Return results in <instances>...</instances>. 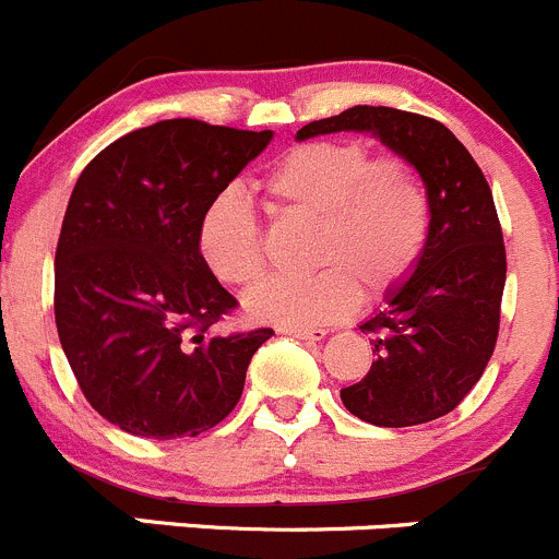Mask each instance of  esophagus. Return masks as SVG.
<instances>
[{"label":"esophagus","mask_w":559,"mask_h":559,"mask_svg":"<svg viewBox=\"0 0 559 559\" xmlns=\"http://www.w3.org/2000/svg\"><path fill=\"white\" fill-rule=\"evenodd\" d=\"M282 334L298 336V340H323L329 331L325 329H312V325H280Z\"/></svg>","instance_id":"esophagus-1"}]
</instances>
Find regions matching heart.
I'll use <instances>...</instances> for the list:
<instances>
[{
	"mask_svg": "<svg viewBox=\"0 0 559 559\" xmlns=\"http://www.w3.org/2000/svg\"><path fill=\"white\" fill-rule=\"evenodd\" d=\"M282 217L318 223L307 277H274L250 298L263 323L314 325L345 318L361 290L385 298L413 274L432 230V201L407 159L374 157L364 141H312L290 148L263 179ZM198 255L228 287L258 285L266 274V236L236 192L214 198L198 225Z\"/></svg>",
	"mask_w": 559,
	"mask_h": 559,
	"instance_id": "1",
	"label": "heart"
}]
</instances>
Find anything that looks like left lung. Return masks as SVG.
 Listing matches in <instances>:
<instances>
[{"mask_svg": "<svg viewBox=\"0 0 559 559\" xmlns=\"http://www.w3.org/2000/svg\"><path fill=\"white\" fill-rule=\"evenodd\" d=\"M372 132L421 174L432 230L416 272L369 318L374 361L340 391L353 416L374 427H416L454 411L484 374L500 331L506 245L489 181L460 138L429 116L353 105L309 121L298 141Z\"/></svg>", "mask_w": 559, "mask_h": 559, "instance_id": "8db88e82", "label": "left lung"}]
</instances>
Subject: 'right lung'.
Returning a JSON list of instances; mask_svg holds the SVG:
<instances>
[{"instance_id":"obj_1","label":"right lung","mask_w":559,"mask_h":559,"mask_svg":"<svg viewBox=\"0 0 559 559\" xmlns=\"http://www.w3.org/2000/svg\"><path fill=\"white\" fill-rule=\"evenodd\" d=\"M272 141L165 119L127 132L84 168L53 263V314L86 402L138 438H195L245 391L274 334H223L239 307L198 255V225L219 192Z\"/></svg>"}]
</instances>
